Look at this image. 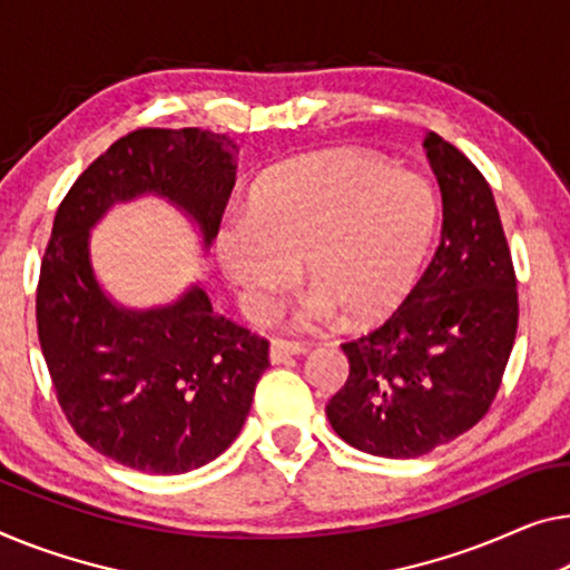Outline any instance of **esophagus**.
I'll use <instances>...</instances> for the list:
<instances>
[{"instance_id": "obj_1", "label": "esophagus", "mask_w": 570, "mask_h": 570, "mask_svg": "<svg viewBox=\"0 0 570 570\" xmlns=\"http://www.w3.org/2000/svg\"><path fill=\"white\" fill-rule=\"evenodd\" d=\"M307 347L302 343H288V340H274L268 347V358L271 363H284L286 358H294V355H304Z\"/></svg>"}]
</instances>
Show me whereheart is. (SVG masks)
I'll list each match as a JSON object with an SVG mask.
<instances>
[{
    "instance_id": "obj_1",
    "label": "heart",
    "mask_w": 570,
    "mask_h": 570,
    "mask_svg": "<svg viewBox=\"0 0 570 570\" xmlns=\"http://www.w3.org/2000/svg\"><path fill=\"white\" fill-rule=\"evenodd\" d=\"M438 233V199L422 176L353 150H327L274 168L248 209L217 227V258L250 317H263L296 282L312 288L294 309L299 327L345 312L366 322L406 299Z\"/></svg>"
}]
</instances>
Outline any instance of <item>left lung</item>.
<instances>
[{
  "label": "left lung",
  "mask_w": 570,
  "mask_h": 570,
  "mask_svg": "<svg viewBox=\"0 0 570 570\" xmlns=\"http://www.w3.org/2000/svg\"><path fill=\"white\" fill-rule=\"evenodd\" d=\"M424 150L443 194L432 263L392 317L353 343L327 420L347 445L417 458L471 430L494 402L517 335V278L487 178L440 135Z\"/></svg>",
  "instance_id": "8db88e82"
}]
</instances>
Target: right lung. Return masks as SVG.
<instances>
[{
	"label": "right lung",
	"mask_w": 570,
	"mask_h": 570,
	"mask_svg": "<svg viewBox=\"0 0 570 570\" xmlns=\"http://www.w3.org/2000/svg\"><path fill=\"white\" fill-rule=\"evenodd\" d=\"M237 150L199 127H142L101 153L56 212L40 263V347L76 435L127 469L174 475L225 453L268 368V343L212 309L197 282L168 304L125 307L99 284L91 230L115 204L158 197L197 227L207 256Z\"/></svg>",
	"instance_id": "1"
}]
</instances>
